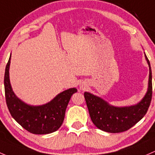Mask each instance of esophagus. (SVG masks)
Listing matches in <instances>:
<instances>
[{
    "label": "esophagus",
    "mask_w": 155,
    "mask_h": 155,
    "mask_svg": "<svg viewBox=\"0 0 155 155\" xmlns=\"http://www.w3.org/2000/svg\"><path fill=\"white\" fill-rule=\"evenodd\" d=\"M81 89H85V87H84V86H81Z\"/></svg>",
    "instance_id": "34e87169"
}]
</instances>
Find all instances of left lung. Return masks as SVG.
I'll list each match as a JSON object with an SVG mask.
<instances>
[{
  "instance_id": "8db88e82",
  "label": "left lung",
  "mask_w": 155,
  "mask_h": 155,
  "mask_svg": "<svg viewBox=\"0 0 155 155\" xmlns=\"http://www.w3.org/2000/svg\"><path fill=\"white\" fill-rule=\"evenodd\" d=\"M145 57L149 66V87L144 98L135 105L114 107L100 97L84 92L89 116L93 124L100 130L109 133H120L135 125L147 113L152 97V75L149 59Z\"/></svg>"
}]
</instances>
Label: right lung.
Segmentation results:
<instances>
[{"label":"right lung","instance_id":"1","mask_svg":"<svg viewBox=\"0 0 155 155\" xmlns=\"http://www.w3.org/2000/svg\"><path fill=\"white\" fill-rule=\"evenodd\" d=\"M11 54L6 66L4 89L7 107L11 116L22 127L34 134H47L58 130L63 124L65 113L71 95L77 89L60 92L45 104L32 106L20 100L12 91L9 81Z\"/></svg>","mask_w":155,"mask_h":155}]
</instances>
